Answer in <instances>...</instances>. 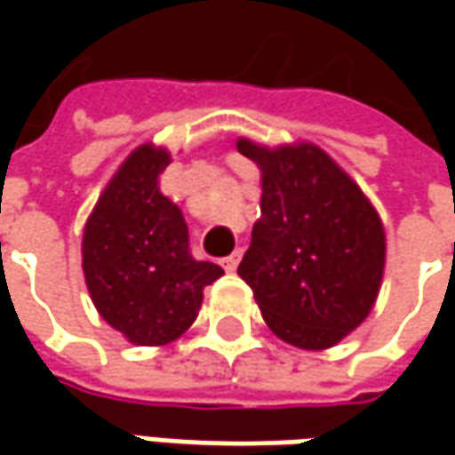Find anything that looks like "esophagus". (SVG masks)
Instances as JSON below:
<instances>
[{"label":"esophagus","instance_id":"esophagus-1","mask_svg":"<svg viewBox=\"0 0 455 455\" xmlns=\"http://www.w3.org/2000/svg\"><path fill=\"white\" fill-rule=\"evenodd\" d=\"M220 263H222V268H225V271H235L237 263H240V251H235V253H230V255H225V258H222Z\"/></svg>","mask_w":455,"mask_h":455}]
</instances>
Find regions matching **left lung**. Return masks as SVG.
<instances>
[{"mask_svg": "<svg viewBox=\"0 0 455 455\" xmlns=\"http://www.w3.org/2000/svg\"><path fill=\"white\" fill-rule=\"evenodd\" d=\"M263 197L237 275L275 337L326 349L367 319L382 283L385 230L372 202L314 144L266 149L237 139Z\"/></svg>", "mask_w": 455, "mask_h": 455, "instance_id": "1", "label": "left lung"}]
</instances>
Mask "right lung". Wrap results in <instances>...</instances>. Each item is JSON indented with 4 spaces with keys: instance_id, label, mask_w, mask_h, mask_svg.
I'll return each instance as SVG.
<instances>
[{
    "instance_id": "add662e5",
    "label": "right lung",
    "mask_w": 455,
    "mask_h": 455,
    "mask_svg": "<svg viewBox=\"0 0 455 455\" xmlns=\"http://www.w3.org/2000/svg\"><path fill=\"white\" fill-rule=\"evenodd\" d=\"M166 164V149L132 151L83 230V273L98 314L141 347L182 337L204 286L222 275L220 266L189 255L182 212L159 192Z\"/></svg>"
}]
</instances>
